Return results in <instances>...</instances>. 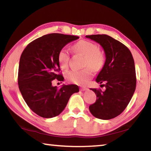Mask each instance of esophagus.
<instances>
[{"label":"esophagus","mask_w":151,"mask_h":151,"mask_svg":"<svg viewBox=\"0 0 151 151\" xmlns=\"http://www.w3.org/2000/svg\"><path fill=\"white\" fill-rule=\"evenodd\" d=\"M80 90H81V91H85L88 90V88H86V87H81V88H80Z\"/></svg>","instance_id":"esophagus-1"}]
</instances>
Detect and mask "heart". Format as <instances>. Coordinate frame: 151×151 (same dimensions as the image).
I'll return each instance as SVG.
<instances>
[{"label":"heart","mask_w":151,"mask_h":151,"mask_svg":"<svg viewBox=\"0 0 151 151\" xmlns=\"http://www.w3.org/2000/svg\"><path fill=\"white\" fill-rule=\"evenodd\" d=\"M74 52L84 56L83 66H87L82 70H73L66 73L67 81L79 85H85L93 77L94 71L100 70L104 64L105 56L99 49L96 44L86 40H79L72 46ZM58 63L63 69L68 67L69 53L66 48H62L58 52Z\"/></svg>","instance_id":"b5f03b06"}]
</instances>
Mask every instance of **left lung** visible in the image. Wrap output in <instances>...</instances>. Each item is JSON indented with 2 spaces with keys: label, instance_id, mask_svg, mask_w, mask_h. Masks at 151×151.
<instances>
[{
  "label": "left lung",
  "instance_id": "obj_1",
  "mask_svg": "<svg viewBox=\"0 0 151 151\" xmlns=\"http://www.w3.org/2000/svg\"><path fill=\"white\" fill-rule=\"evenodd\" d=\"M86 38L100 44L106 60L96 81L106 90L91 88L96 95V102L89 106L97 119L109 120L126 109L136 88L137 78L133 57L126 46L106 35H87Z\"/></svg>",
  "mask_w": 151,
  "mask_h": 151
}]
</instances>
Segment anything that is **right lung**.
Segmentation results:
<instances>
[{
    "label": "right lung",
    "mask_w": 151,
    "mask_h": 151,
    "mask_svg": "<svg viewBox=\"0 0 151 151\" xmlns=\"http://www.w3.org/2000/svg\"><path fill=\"white\" fill-rule=\"evenodd\" d=\"M79 39L74 35L52 33L30 42L20 56L18 84L24 101L32 111L43 118L58 115L70 96L78 93L77 85H52V81H63L57 55L68 43Z\"/></svg>",
    "instance_id": "obj_1"
}]
</instances>
